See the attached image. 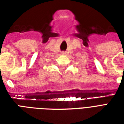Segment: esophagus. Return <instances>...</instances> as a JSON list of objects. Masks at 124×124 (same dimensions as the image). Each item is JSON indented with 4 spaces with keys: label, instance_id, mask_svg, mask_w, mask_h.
<instances>
[{
    "label": "esophagus",
    "instance_id": "34e87169",
    "mask_svg": "<svg viewBox=\"0 0 124 124\" xmlns=\"http://www.w3.org/2000/svg\"><path fill=\"white\" fill-rule=\"evenodd\" d=\"M62 54H66V52H62Z\"/></svg>",
    "mask_w": 124,
    "mask_h": 124
}]
</instances>
